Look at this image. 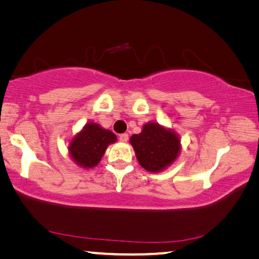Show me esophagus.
I'll return each instance as SVG.
<instances>
[{
    "instance_id": "1",
    "label": "esophagus",
    "mask_w": 259,
    "mask_h": 259,
    "mask_svg": "<svg viewBox=\"0 0 259 259\" xmlns=\"http://www.w3.org/2000/svg\"><path fill=\"white\" fill-rule=\"evenodd\" d=\"M119 139H120V142L125 143V142H128L129 136H128V134H122V135L119 136Z\"/></svg>"
}]
</instances>
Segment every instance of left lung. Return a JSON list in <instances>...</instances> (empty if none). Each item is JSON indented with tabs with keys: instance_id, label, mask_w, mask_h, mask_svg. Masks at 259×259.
I'll return each instance as SVG.
<instances>
[{
	"instance_id": "1",
	"label": "left lung",
	"mask_w": 259,
	"mask_h": 259,
	"mask_svg": "<svg viewBox=\"0 0 259 259\" xmlns=\"http://www.w3.org/2000/svg\"><path fill=\"white\" fill-rule=\"evenodd\" d=\"M130 143L139 164L150 172L168 168L181 152L178 135L156 122L144 124L142 133L131 136Z\"/></svg>"
}]
</instances>
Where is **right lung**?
Wrapping results in <instances>:
<instances>
[{
	"mask_svg": "<svg viewBox=\"0 0 259 259\" xmlns=\"http://www.w3.org/2000/svg\"><path fill=\"white\" fill-rule=\"evenodd\" d=\"M116 139V136L111 130L89 122L80 133L74 136L68 145L69 155L82 168H94L102 160L107 146L115 143Z\"/></svg>",
	"mask_w": 259,
	"mask_h": 259,
	"instance_id": "right-lung-1",
	"label": "right lung"
}]
</instances>
